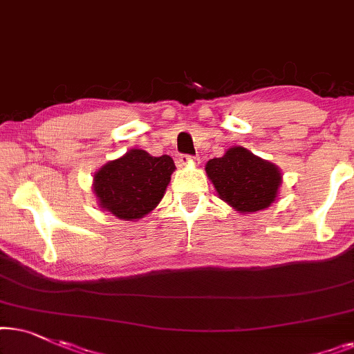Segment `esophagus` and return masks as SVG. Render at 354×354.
I'll return each mask as SVG.
<instances>
[{
  "label": "esophagus",
  "mask_w": 354,
  "mask_h": 354,
  "mask_svg": "<svg viewBox=\"0 0 354 354\" xmlns=\"http://www.w3.org/2000/svg\"><path fill=\"white\" fill-rule=\"evenodd\" d=\"M199 157H192V155H180V158H178V163L180 165H187V163H192V165H199Z\"/></svg>",
  "instance_id": "1"
}]
</instances>
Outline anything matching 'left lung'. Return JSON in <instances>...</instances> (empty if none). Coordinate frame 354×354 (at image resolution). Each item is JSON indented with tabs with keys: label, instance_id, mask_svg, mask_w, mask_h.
Instances as JSON below:
<instances>
[{
	"label": "left lung",
	"instance_id": "obj_1",
	"mask_svg": "<svg viewBox=\"0 0 354 354\" xmlns=\"http://www.w3.org/2000/svg\"><path fill=\"white\" fill-rule=\"evenodd\" d=\"M218 197L239 214H251L273 204L281 185L279 167L256 157L244 147H232L223 157L205 165Z\"/></svg>",
	"mask_w": 354,
	"mask_h": 354
}]
</instances>
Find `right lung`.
Returning <instances> with one entry per match:
<instances>
[{
  "label": "right lung",
  "instance_id": "right-lung-1",
  "mask_svg": "<svg viewBox=\"0 0 354 354\" xmlns=\"http://www.w3.org/2000/svg\"><path fill=\"white\" fill-rule=\"evenodd\" d=\"M169 155L133 149L103 165L93 176L98 205L121 220H139L162 201L174 171Z\"/></svg>",
  "mask_w": 354,
  "mask_h": 354
}]
</instances>
